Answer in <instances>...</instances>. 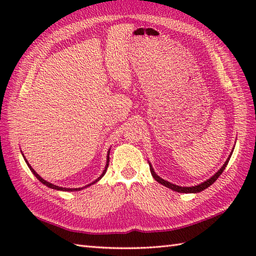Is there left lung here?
I'll list each match as a JSON object with an SVG mask.
<instances>
[{
  "instance_id": "left-lung-1",
  "label": "left lung",
  "mask_w": 256,
  "mask_h": 256,
  "mask_svg": "<svg viewBox=\"0 0 256 256\" xmlns=\"http://www.w3.org/2000/svg\"><path fill=\"white\" fill-rule=\"evenodd\" d=\"M231 155H232V154H230L229 158H228V160H226L224 165L220 168V170H219V172H216L214 174V176H212L210 179H208V180L204 182H202V184H198V186H194V187H180V186H176V184H172V182H166V180H164V179H162L160 176H157V175H156L155 172H154V170H153V167H152L150 165V172H152V175H153V177L156 179L157 182H160V184H164V186H166L167 188H170L172 190H175V192H184V194H194V192H202V190H204V189H206L208 187H210L211 184H214V182L216 180V179L219 178V176H220L221 174L224 172V170H226V165H228V162H229V160H230V157H231Z\"/></svg>"
}]
</instances>
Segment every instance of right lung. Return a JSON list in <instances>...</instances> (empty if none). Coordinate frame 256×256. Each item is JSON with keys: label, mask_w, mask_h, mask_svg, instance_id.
I'll use <instances>...</instances> for the list:
<instances>
[{"label": "right lung", "mask_w": 256, "mask_h": 256, "mask_svg": "<svg viewBox=\"0 0 256 256\" xmlns=\"http://www.w3.org/2000/svg\"><path fill=\"white\" fill-rule=\"evenodd\" d=\"M108 158H110V157H108V160H106V170H103L102 175H101L99 178H98L96 182H92V184L96 182L98 180H99V179H101L103 176H104V174H106V170H108V162H110V160H108ZM26 162H27V160H26ZM27 165H28L30 170H32V172L34 174V175L36 176V178L38 179V180H40V182H42V184H46L47 187H50V188H52V189H56V190H62V192H74V190H80V189H81V188H74V189H72V188H62V187H58V186H56V184H50V182H48L44 180V179H42V178L40 175H38V174H37V172H36L34 170H32V168L30 167V165L28 164V162H27Z\"/></svg>", "instance_id": "right-lung-1"}]
</instances>
